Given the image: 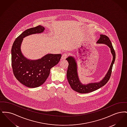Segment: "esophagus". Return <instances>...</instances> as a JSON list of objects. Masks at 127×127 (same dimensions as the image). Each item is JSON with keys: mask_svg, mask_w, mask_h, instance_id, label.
<instances>
[{"mask_svg": "<svg viewBox=\"0 0 127 127\" xmlns=\"http://www.w3.org/2000/svg\"><path fill=\"white\" fill-rule=\"evenodd\" d=\"M67 55L66 54H63L62 55V57H61V60H65L67 57Z\"/></svg>", "mask_w": 127, "mask_h": 127, "instance_id": "1", "label": "esophagus"}]
</instances>
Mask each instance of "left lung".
Returning <instances> with one entry per match:
<instances>
[{
  "label": "left lung",
  "mask_w": 127,
  "mask_h": 127,
  "mask_svg": "<svg viewBox=\"0 0 127 127\" xmlns=\"http://www.w3.org/2000/svg\"><path fill=\"white\" fill-rule=\"evenodd\" d=\"M97 44H104L110 49L111 53L113 56V60L109 67V70L104 78L99 82L90 83L87 84H82L79 80L78 74V66L75 59L72 56H69L66 60L68 63L66 77L71 88L74 91L79 93H87L96 91L106 84L109 81L111 76L112 66L115 61L116 54L108 36L104 35H100V37L97 41Z\"/></svg>",
  "instance_id": "obj_1"
}]
</instances>
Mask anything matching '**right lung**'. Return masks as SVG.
Listing matches in <instances>:
<instances>
[{
  "instance_id": "right-lung-1",
  "label": "right lung",
  "mask_w": 127,
  "mask_h": 127,
  "mask_svg": "<svg viewBox=\"0 0 127 127\" xmlns=\"http://www.w3.org/2000/svg\"><path fill=\"white\" fill-rule=\"evenodd\" d=\"M45 28L38 26L24 31L16 39L11 49V63L16 78L25 86L34 88L42 85L48 78L50 69L58 64L61 55L48 54L41 59L31 60L26 58L21 51L23 38L43 32Z\"/></svg>"
}]
</instances>
